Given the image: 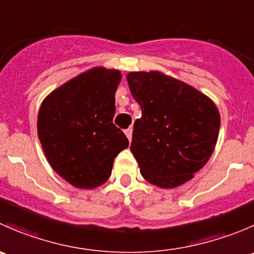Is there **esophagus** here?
Segmentation results:
<instances>
[{"instance_id": "34e87169", "label": "esophagus", "mask_w": 254, "mask_h": 254, "mask_svg": "<svg viewBox=\"0 0 254 254\" xmlns=\"http://www.w3.org/2000/svg\"><path fill=\"white\" fill-rule=\"evenodd\" d=\"M125 135H127V140H129V141H131V137H132V129H131V127H129V129L125 130Z\"/></svg>"}]
</instances>
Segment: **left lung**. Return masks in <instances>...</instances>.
<instances>
[{
	"label": "left lung",
	"instance_id": "left-lung-1",
	"mask_svg": "<svg viewBox=\"0 0 254 254\" xmlns=\"http://www.w3.org/2000/svg\"><path fill=\"white\" fill-rule=\"evenodd\" d=\"M142 115L135 120L130 150L148 183L163 189L187 183L216 146V104L190 84L161 71L127 75Z\"/></svg>",
	"mask_w": 254,
	"mask_h": 254
}]
</instances>
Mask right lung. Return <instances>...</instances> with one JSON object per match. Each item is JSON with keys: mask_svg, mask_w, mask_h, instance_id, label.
<instances>
[{"mask_svg": "<svg viewBox=\"0 0 254 254\" xmlns=\"http://www.w3.org/2000/svg\"><path fill=\"white\" fill-rule=\"evenodd\" d=\"M122 73L96 66L49 93L38 112V137L49 165L67 183L94 189L112 175L118 153L129 146L113 124Z\"/></svg>", "mask_w": 254, "mask_h": 254, "instance_id": "1", "label": "right lung"}]
</instances>
